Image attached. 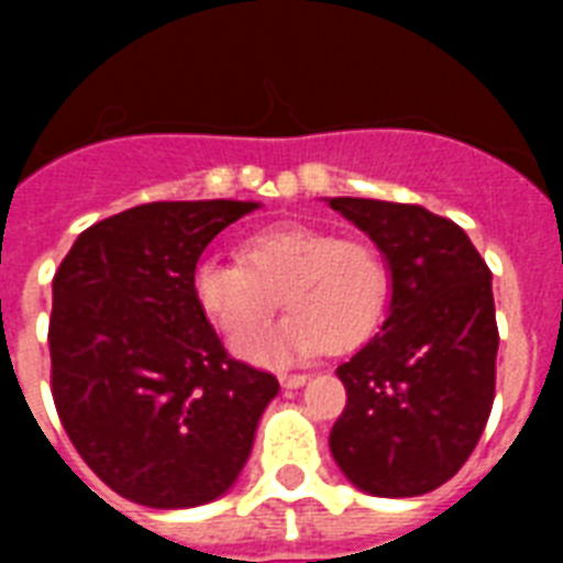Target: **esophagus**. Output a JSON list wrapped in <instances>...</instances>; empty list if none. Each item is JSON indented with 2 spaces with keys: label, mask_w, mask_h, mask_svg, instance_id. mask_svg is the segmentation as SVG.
<instances>
[{
  "label": "esophagus",
  "mask_w": 563,
  "mask_h": 563,
  "mask_svg": "<svg viewBox=\"0 0 563 563\" xmlns=\"http://www.w3.org/2000/svg\"><path fill=\"white\" fill-rule=\"evenodd\" d=\"M309 376L307 374H283L280 376V383L286 385V388H300V385L307 383Z\"/></svg>",
  "instance_id": "obj_1"
}]
</instances>
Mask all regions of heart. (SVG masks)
Listing matches in <instances>:
<instances>
[{
    "label": "heart",
    "mask_w": 563,
    "mask_h": 563,
    "mask_svg": "<svg viewBox=\"0 0 563 563\" xmlns=\"http://www.w3.org/2000/svg\"><path fill=\"white\" fill-rule=\"evenodd\" d=\"M242 263L203 260L195 268L198 307L230 344L258 332L279 306L292 309L272 334L239 347L254 362L356 351L376 333L391 298V268L374 242L312 224H274L239 245Z\"/></svg>",
    "instance_id": "heart-1"
}]
</instances>
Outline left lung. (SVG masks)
Listing matches in <instances>:
<instances>
[{
  "label": "left lung",
  "mask_w": 563,
  "mask_h": 563,
  "mask_svg": "<svg viewBox=\"0 0 563 563\" xmlns=\"http://www.w3.org/2000/svg\"><path fill=\"white\" fill-rule=\"evenodd\" d=\"M391 268L383 330L339 365L347 406L330 432L335 464L374 497H420L479 444L497 385L490 268L455 221L418 203L330 198Z\"/></svg>",
  "instance_id": "1"
}]
</instances>
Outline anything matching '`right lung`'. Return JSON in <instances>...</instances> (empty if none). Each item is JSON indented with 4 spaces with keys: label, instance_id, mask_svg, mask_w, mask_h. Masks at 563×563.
Instances as JSON below:
<instances>
[{
    "label": "right lung",
    "instance_id": "obj_1",
    "mask_svg": "<svg viewBox=\"0 0 563 563\" xmlns=\"http://www.w3.org/2000/svg\"><path fill=\"white\" fill-rule=\"evenodd\" d=\"M254 201H154L96 221L52 280V397L119 497L192 508L245 467L277 376L233 360L198 307L195 265Z\"/></svg>",
    "mask_w": 563,
    "mask_h": 563
}]
</instances>
